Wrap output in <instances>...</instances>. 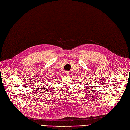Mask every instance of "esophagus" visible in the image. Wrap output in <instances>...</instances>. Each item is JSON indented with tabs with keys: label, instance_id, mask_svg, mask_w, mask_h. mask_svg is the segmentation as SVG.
<instances>
[{
	"label": "esophagus",
	"instance_id": "34e87169",
	"mask_svg": "<svg viewBox=\"0 0 130 130\" xmlns=\"http://www.w3.org/2000/svg\"><path fill=\"white\" fill-rule=\"evenodd\" d=\"M65 74L67 75H68L69 74V73L68 72V71H66V72H65Z\"/></svg>",
	"mask_w": 130,
	"mask_h": 130
}]
</instances>
